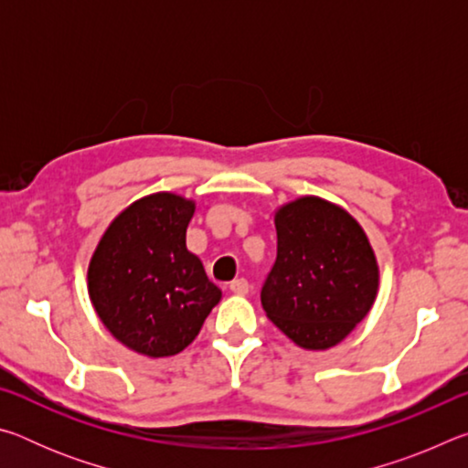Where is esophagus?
Segmentation results:
<instances>
[{
	"label": "esophagus",
	"mask_w": 468,
	"mask_h": 468,
	"mask_svg": "<svg viewBox=\"0 0 468 468\" xmlns=\"http://www.w3.org/2000/svg\"><path fill=\"white\" fill-rule=\"evenodd\" d=\"M229 289H231V292H235V295H248L250 282L245 279H235L231 284H229Z\"/></svg>",
	"instance_id": "esophagus-1"
}]
</instances>
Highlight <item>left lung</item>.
<instances>
[{"label":"left lung","instance_id":"8db88e82","mask_svg":"<svg viewBox=\"0 0 468 468\" xmlns=\"http://www.w3.org/2000/svg\"><path fill=\"white\" fill-rule=\"evenodd\" d=\"M274 225L276 260L260 292L264 312L299 346H335L374 305V250L357 220L322 197L282 206Z\"/></svg>","mask_w":468,"mask_h":468}]
</instances>
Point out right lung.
<instances>
[{"instance_id": "right-lung-1", "label": "right lung", "mask_w": 468, "mask_h": 468, "mask_svg": "<svg viewBox=\"0 0 468 468\" xmlns=\"http://www.w3.org/2000/svg\"><path fill=\"white\" fill-rule=\"evenodd\" d=\"M192 200L153 194L128 206L102 235L89 266L99 318L120 343L169 357L192 343L220 289L186 248Z\"/></svg>"}]
</instances>
